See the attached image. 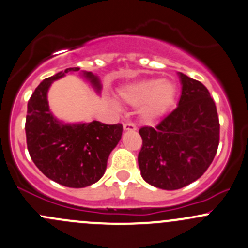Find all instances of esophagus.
Segmentation results:
<instances>
[{
    "label": "esophagus",
    "mask_w": 248,
    "mask_h": 248,
    "mask_svg": "<svg viewBox=\"0 0 248 248\" xmlns=\"http://www.w3.org/2000/svg\"><path fill=\"white\" fill-rule=\"evenodd\" d=\"M124 131L136 132L137 127H136V124H132V122H127V124H124Z\"/></svg>",
    "instance_id": "34e87169"
}]
</instances>
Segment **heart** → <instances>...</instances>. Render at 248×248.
Listing matches in <instances>:
<instances>
[{"mask_svg":"<svg viewBox=\"0 0 248 248\" xmlns=\"http://www.w3.org/2000/svg\"><path fill=\"white\" fill-rule=\"evenodd\" d=\"M175 86L168 80L147 79L127 85L121 90L120 97L131 106L138 107L142 121L147 124L161 119L175 99Z\"/></svg>","mask_w":248,"mask_h":248,"instance_id":"1","label":"heart"}]
</instances>
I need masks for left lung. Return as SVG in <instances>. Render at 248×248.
<instances>
[{
	"label": "left lung",
	"mask_w": 248,
	"mask_h": 248,
	"mask_svg": "<svg viewBox=\"0 0 248 248\" xmlns=\"http://www.w3.org/2000/svg\"><path fill=\"white\" fill-rule=\"evenodd\" d=\"M176 109L157 127H142L138 164L142 179L167 191L182 188L206 171L217 152L219 122L210 92L198 80L177 73Z\"/></svg>",
	"instance_id": "1"
}]
</instances>
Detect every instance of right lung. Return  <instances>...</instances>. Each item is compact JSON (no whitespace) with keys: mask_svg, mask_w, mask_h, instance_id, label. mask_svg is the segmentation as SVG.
<instances>
[{"mask_svg":"<svg viewBox=\"0 0 248 248\" xmlns=\"http://www.w3.org/2000/svg\"><path fill=\"white\" fill-rule=\"evenodd\" d=\"M78 71V67L67 68L38 85L27 104L25 124L27 149L37 168L52 181L72 188L87 187L103 176L110 152L122 136L120 124H68L52 114L47 102L50 86L67 73ZM80 74L101 94L98 76L86 71Z\"/></svg>","mask_w":248,"mask_h":248,"instance_id":"1","label":"right lung"}]
</instances>
